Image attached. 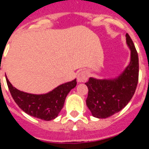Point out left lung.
Segmentation results:
<instances>
[{
	"mask_svg": "<svg viewBox=\"0 0 149 149\" xmlns=\"http://www.w3.org/2000/svg\"><path fill=\"white\" fill-rule=\"evenodd\" d=\"M6 80L10 94L17 106L29 115L44 120H53L58 117L66 96L77 85V81L74 79L61 84L46 93L33 94L15 88L7 76Z\"/></svg>",
	"mask_w": 149,
	"mask_h": 149,
	"instance_id": "obj_1",
	"label": "left lung"
}]
</instances>
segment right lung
I'll return each mask as SVG.
<instances>
[{
    "instance_id": "add662e5",
    "label": "right lung",
    "mask_w": 149,
    "mask_h": 149,
    "mask_svg": "<svg viewBox=\"0 0 149 149\" xmlns=\"http://www.w3.org/2000/svg\"><path fill=\"white\" fill-rule=\"evenodd\" d=\"M126 42L131 50V61L119 77L113 79L91 77L85 83L88 87L86 106L95 118H108L122 110L136 90L139 81V56L128 35H126Z\"/></svg>"
}]
</instances>
